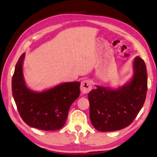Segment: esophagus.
I'll use <instances>...</instances> for the list:
<instances>
[{
  "instance_id": "obj_1",
  "label": "esophagus",
  "mask_w": 157,
  "mask_h": 157,
  "mask_svg": "<svg viewBox=\"0 0 157 157\" xmlns=\"http://www.w3.org/2000/svg\"><path fill=\"white\" fill-rule=\"evenodd\" d=\"M92 88V84L90 80H83L81 83L80 90L83 94H87Z\"/></svg>"
}]
</instances>
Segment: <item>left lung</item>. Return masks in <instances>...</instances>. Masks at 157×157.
<instances>
[{"label":"left lung","mask_w":157,"mask_h":157,"mask_svg":"<svg viewBox=\"0 0 157 157\" xmlns=\"http://www.w3.org/2000/svg\"><path fill=\"white\" fill-rule=\"evenodd\" d=\"M132 78L117 88L96 86L88 94L91 124L99 131H114L132 123L143 106L147 91L144 60L136 56Z\"/></svg>","instance_id":"1"}]
</instances>
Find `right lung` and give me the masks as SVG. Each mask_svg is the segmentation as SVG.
Returning <instances> with one entry per match:
<instances>
[{
    "label": "right lung",
    "mask_w": 157,
    "mask_h": 157,
    "mask_svg": "<svg viewBox=\"0 0 157 157\" xmlns=\"http://www.w3.org/2000/svg\"><path fill=\"white\" fill-rule=\"evenodd\" d=\"M25 53L20 57L12 79V91L19 114L28 125L56 131L66 123L70 108L80 94L79 82H65L42 91L27 87L23 75Z\"/></svg>",
    "instance_id": "1"
}]
</instances>
